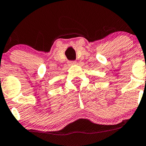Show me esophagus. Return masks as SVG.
Masks as SVG:
<instances>
[{
    "mask_svg": "<svg viewBox=\"0 0 146 146\" xmlns=\"http://www.w3.org/2000/svg\"><path fill=\"white\" fill-rule=\"evenodd\" d=\"M69 65H70V66H71V65H75V64H76V61H69Z\"/></svg>",
    "mask_w": 146,
    "mask_h": 146,
    "instance_id": "1",
    "label": "esophagus"
}]
</instances>
